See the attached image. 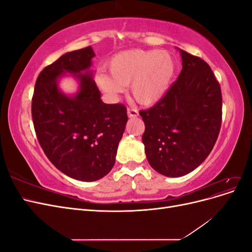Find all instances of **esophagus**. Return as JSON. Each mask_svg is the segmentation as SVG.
<instances>
[{"label":"esophagus","mask_w":252,"mask_h":252,"mask_svg":"<svg viewBox=\"0 0 252 252\" xmlns=\"http://www.w3.org/2000/svg\"><path fill=\"white\" fill-rule=\"evenodd\" d=\"M127 116H128V118H136L139 116L138 110H135L133 108H128L127 109Z\"/></svg>","instance_id":"1"}]
</instances>
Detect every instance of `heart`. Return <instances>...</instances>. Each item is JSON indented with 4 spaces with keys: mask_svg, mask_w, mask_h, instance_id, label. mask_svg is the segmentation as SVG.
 I'll return each instance as SVG.
<instances>
[{
    "mask_svg": "<svg viewBox=\"0 0 252 252\" xmlns=\"http://www.w3.org/2000/svg\"><path fill=\"white\" fill-rule=\"evenodd\" d=\"M110 75L97 71V87L112 98H118L130 85L134 100L143 106L161 101L168 91L175 73V62L164 50L130 49L117 53L108 62Z\"/></svg>",
    "mask_w": 252,
    "mask_h": 252,
    "instance_id": "obj_1",
    "label": "heart"
}]
</instances>
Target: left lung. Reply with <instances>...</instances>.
I'll list each match as a JSON object with an SVG mask.
<instances>
[{
  "label": "left lung",
  "instance_id": "8db88e82",
  "mask_svg": "<svg viewBox=\"0 0 252 252\" xmlns=\"http://www.w3.org/2000/svg\"><path fill=\"white\" fill-rule=\"evenodd\" d=\"M182 71L154 107L141 110L142 141L148 163L169 178L199 167L217 142L222 122V93L209 65L179 49Z\"/></svg>",
  "mask_w": 252,
  "mask_h": 252
}]
</instances>
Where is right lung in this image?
<instances>
[{"label": "right lung", "mask_w": 252, "mask_h": 252, "mask_svg": "<svg viewBox=\"0 0 252 252\" xmlns=\"http://www.w3.org/2000/svg\"><path fill=\"white\" fill-rule=\"evenodd\" d=\"M91 46L67 52L37 77L32 103L33 126L42 149L57 168L72 179L93 182L108 174L128 121L124 105L105 104L89 68ZM69 73L79 83L68 96L58 87Z\"/></svg>", "instance_id": "add662e5"}]
</instances>
